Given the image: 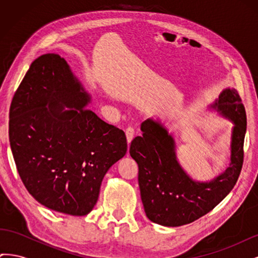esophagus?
<instances>
[{
    "label": "esophagus",
    "instance_id": "34e87169",
    "mask_svg": "<svg viewBox=\"0 0 258 258\" xmlns=\"http://www.w3.org/2000/svg\"><path fill=\"white\" fill-rule=\"evenodd\" d=\"M134 136H135V129L132 128V127H128L126 129V138H127L128 145H130L132 139H134Z\"/></svg>",
    "mask_w": 258,
    "mask_h": 258
}]
</instances>
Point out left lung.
<instances>
[{
  "mask_svg": "<svg viewBox=\"0 0 258 258\" xmlns=\"http://www.w3.org/2000/svg\"><path fill=\"white\" fill-rule=\"evenodd\" d=\"M208 111L232 122L228 167L210 181L192 178L179 163L176 142L166 126L154 118L141 124L142 137L130 145L139 166V186L145 214L151 222L167 227L189 224L209 213L235 186L243 162L246 115L238 91L225 88Z\"/></svg>",
  "mask_w": 258,
  "mask_h": 258,
  "instance_id": "1",
  "label": "left lung"
}]
</instances>
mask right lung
Masks as SVG:
<instances>
[{
  "label": "right lung",
  "mask_w": 258,
  "mask_h": 258,
  "mask_svg": "<svg viewBox=\"0 0 258 258\" xmlns=\"http://www.w3.org/2000/svg\"><path fill=\"white\" fill-rule=\"evenodd\" d=\"M92 97L68 62L31 63L10 110V143L22 183L37 202L87 215L106 172L127 152L124 132L88 110Z\"/></svg>",
  "instance_id": "add662e5"
}]
</instances>
